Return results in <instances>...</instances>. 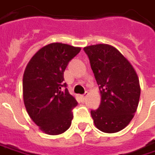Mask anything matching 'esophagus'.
I'll list each match as a JSON object with an SVG mask.
<instances>
[{
  "label": "esophagus",
  "mask_w": 155,
  "mask_h": 155,
  "mask_svg": "<svg viewBox=\"0 0 155 155\" xmlns=\"http://www.w3.org/2000/svg\"><path fill=\"white\" fill-rule=\"evenodd\" d=\"M87 95H88V93H87V92H86L84 94H81L80 97H81V100H83V101H84L85 99L87 98Z\"/></svg>",
  "instance_id": "esophagus-1"
}]
</instances>
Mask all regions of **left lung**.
Returning a JSON list of instances; mask_svg holds the SVG:
<instances>
[{
    "instance_id": "1",
    "label": "left lung",
    "mask_w": 155,
    "mask_h": 155,
    "mask_svg": "<svg viewBox=\"0 0 155 155\" xmlns=\"http://www.w3.org/2000/svg\"><path fill=\"white\" fill-rule=\"evenodd\" d=\"M84 51L101 96L99 108L91 111L94 126L104 133H117L130 123L137 110L140 95L137 73L111 45H91Z\"/></svg>"
}]
</instances>
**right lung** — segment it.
I'll list each match as a JSON object with an SVG mask.
<instances>
[{
	"label": "right lung",
	"mask_w": 155,
	"mask_h": 155,
	"mask_svg": "<svg viewBox=\"0 0 155 155\" xmlns=\"http://www.w3.org/2000/svg\"><path fill=\"white\" fill-rule=\"evenodd\" d=\"M80 51L81 48L68 44L50 43L39 49L25 68L24 105L32 120L47 134H61L71 126L77 101L63 83L64 71Z\"/></svg>",
	"instance_id": "1"
}]
</instances>
